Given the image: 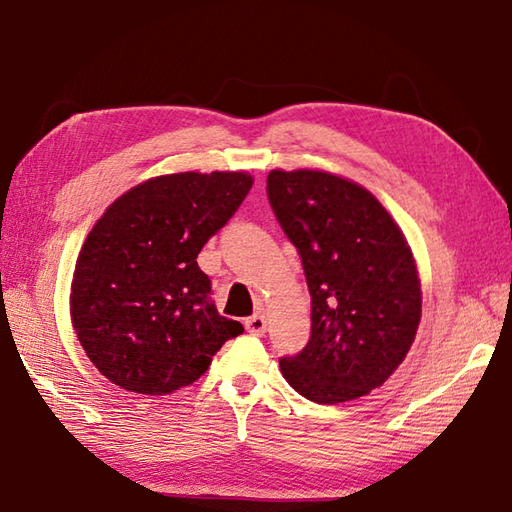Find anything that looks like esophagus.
<instances>
[{
    "mask_svg": "<svg viewBox=\"0 0 512 512\" xmlns=\"http://www.w3.org/2000/svg\"><path fill=\"white\" fill-rule=\"evenodd\" d=\"M246 330L255 336H264L266 332V317L264 314H253V317L246 319Z\"/></svg>",
    "mask_w": 512,
    "mask_h": 512,
    "instance_id": "esophagus-1",
    "label": "esophagus"
}]
</instances>
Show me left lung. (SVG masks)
Instances as JSON below:
<instances>
[{
    "instance_id": "obj_1",
    "label": "left lung",
    "mask_w": 512,
    "mask_h": 512,
    "mask_svg": "<svg viewBox=\"0 0 512 512\" xmlns=\"http://www.w3.org/2000/svg\"><path fill=\"white\" fill-rule=\"evenodd\" d=\"M266 191L312 297L310 341L281 358V374L319 405L361 398L416 339L422 292L407 239L372 193L334 173L273 169Z\"/></svg>"
}]
</instances>
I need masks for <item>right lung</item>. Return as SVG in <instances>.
I'll list each match as a JSON object with an SVG mask.
<instances>
[{
  "mask_svg": "<svg viewBox=\"0 0 512 512\" xmlns=\"http://www.w3.org/2000/svg\"><path fill=\"white\" fill-rule=\"evenodd\" d=\"M246 171L151 178L110 204L76 259V339L114 385L165 396L198 380L244 332L222 317L198 253L244 202Z\"/></svg>",
  "mask_w": 512,
  "mask_h": 512,
  "instance_id": "1",
  "label": "right lung"
}]
</instances>
